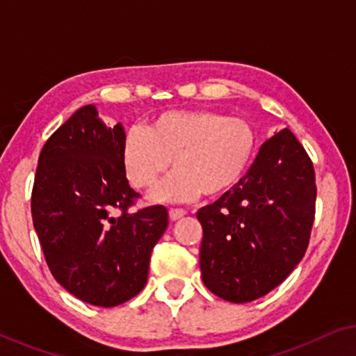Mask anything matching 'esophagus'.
I'll return each mask as SVG.
<instances>
[{
	"label": "esophagus",
	"instance_id": "34e87169",
	"mask_svg": "<svg viewBox=\"0 0 356 356\" xmlns=\"http://www.w3.org/2000/svg\"><path fill=\"white\" fill-rule=\"evenodd\" d=\"M168 213H170V218H172V220H179V218H183L184 216H186V211H184V209H170Z\"/></svg>",
	"mask_w": 356,
	"mask_h": 356
}]
</instances>
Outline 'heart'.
I'll return each instance as SVG.
<instances>
[{"label":"heart","instance_id":"b5f03b06","mask_svg":"<svg viewBox=\"0 0 356 356\" xmlns=\"http://www.w3.org/2000/svg\"><path fill=\"white\" fill-rule=\"evenodd\" d=\"M257 150L250 121L209 110L167 111L145 131L133 126L123 139V165L134 188L150 189L167 172H175L152 193L157 202H191L204 193L220 196L246 177Z\"/></svg>","mask_w":356,"mask_h":356}]
</instances>
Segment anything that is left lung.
Instances as JSON below:
<instances>
[{
  "instance_id": "obj_1",
  "label": "left lung",
  "mask_w": 356,
  "mask_h": 356,
  "mask_svg": "<svg viewBox=\"0 0 356 356\" xmlns=\"http://www.w3.org/2000/svg\"><path fill=\"white\" fill-rule=\"evenodd\" d=\"M314 213L313 162L285 128L261 145L235 189L197 211L204 284L232 303L267 295L303 259Z\"/></svg>"
}]
</instances>
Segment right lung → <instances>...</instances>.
I'll use <instances>...</instances> for the list:
<instances>
[{"label": "right lung", "mask_w": 356, "mask_h": 356, "mask_svg": "<svg viewBox=\"0 0 356 356\" xmlns=\"http://www.w3.org/2000/svg\"><path fill=\"white\" fill-rule=\"evenodd\" d=\"M124 129L105 126L94 105L43 145L33 179L32 220L48 269L94 306L121 305L145 286L150 252L168 227L163 206L129 211L140 197L123 165Z\"/></svg>", "instance_id": "right-lung-1"}]
</instances>
